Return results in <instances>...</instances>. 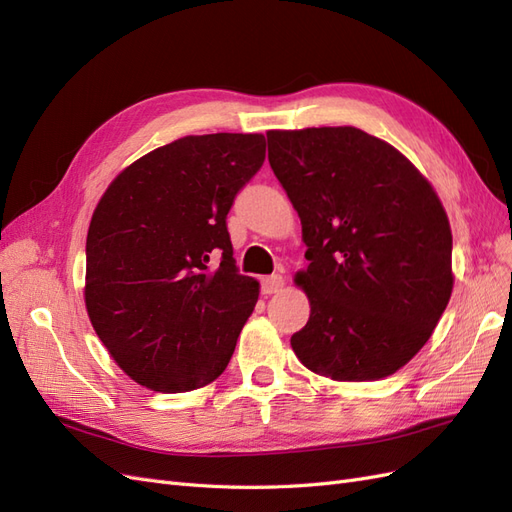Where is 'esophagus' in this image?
I'll return each instance as SVG.
<instances>
[{
    "mask_svg": "<svg viewBox=\"0 0 512 512\" xmlns=\"http://www.w3.org/2000/svg\"><path fill=\"white\" fill-rule=\"evenodd\" d=\"M284 277L282 275H269L262 280V294H275L284 288Z\"/></svg>",
    "mask_w": 512,
    "mask_h": 512,
    "instance_id": "esophagus-1",
    "label": "esophagus"
}]
</instances>
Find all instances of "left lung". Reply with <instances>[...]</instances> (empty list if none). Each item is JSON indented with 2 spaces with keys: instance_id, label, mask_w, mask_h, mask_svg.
<instances>
[{
  "instance_id": "1",
  "label": "left lung",
  "mask_w": 512,
  "mask_h": 512,
  "mask_svg": "<svg viewBox=\"0 0 512 512\" xmlns=\"http://www.w3.org/2000/svg\"><path fill=\"white\" fill-rule=\"evenodd\" d=\"M269 164L297 209L309 320L290 337L318 376L369 382L421 350L453 292V235L436 190L359 128L269 130Z\"/></svg>"
}]
</instances>
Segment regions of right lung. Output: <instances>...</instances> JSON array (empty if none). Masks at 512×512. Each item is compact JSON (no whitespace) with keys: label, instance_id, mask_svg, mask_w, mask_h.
<instances>
[{"label":"right lung","instance_id":"right-lung-1","mask_svg":"<svg viewBox=\"0 0 512 512\" xmlns=\"http://www.w3.org/2000/svg\"><path fill=\"white\" fill-rule=\"evenodd\" d=\"M262 162V134L183 136L102 194L87 232L85 307L134 382L185 393L226 369L260 292L237 271L226 215Z\"/></svg>","mask_w":512,"mask_h":512}]
</instances>
